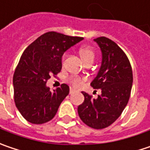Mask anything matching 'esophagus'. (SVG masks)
Returning a JSON list of instances; mask_svg holds the SVG:
<instances>
[{"instance_id":"obj_1","label":"esophagus","mask_w":150,"mask_h":150,"mask_svg":"<svg viewBox=\"0 0 150 150\" xmlns=\"http://www.w3.org/2000/svg\"><path fill=\"white\" fill-rule=\"evenodd\" d=\"M75 92V90L74 88H70V90H69V93L70 94H72V93H74Z\"/></svg>"}]
</instances>
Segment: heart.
I'll return each instance as SVG.
<instances>
[{
	"instance_id": "1",
	"label": "heart",
	"mask_w": 150,
	"mask_h": 150,
	"mask_svg": "<svg viewBox=\"0 0 150 150\" xmlns=\"http://www.w3.org/2000/svg\"><path fill=\"white\" fill-rule=\"evenodd\" d=\"M79 54L81 57V59L84 62L89 59H93L95 57V52L93 48L89 47H81L79 49ZM84 79L78 77V76H74L70 78V83L72 84L75 87H79L81 86L83 83Z\"/></svg>"
}]
</instances>
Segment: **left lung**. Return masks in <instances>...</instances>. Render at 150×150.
I'll return each mask as SVG.
<instances>
[{"label": "left lung", "instance_id": "left-lung-1", "mask_svg": "<svg viewBox=\"0 0 150 150\" xmlns=\"http://www.w3.org/2000/svg\"><path fill=\"white\" fill-rule=\"evenodd\" d=\"M94 41L101 50L102 63L91 86L101 89V94L93 98L82 92L85 99L78 106V114L88 127L103 129L114 123L126 108L133 78L129 59L115 42L104 36Z\"/></svg>", "mask_w": 150, "mask_h": 150}]
</instances>
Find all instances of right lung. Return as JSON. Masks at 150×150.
<instances>
[{
  "mask_svg": "<svg viewBox=\"0 0 150 150\" xmlns=\"http://www.w3.org/2000/svg\"><path fill=\"white\" fill-rule=\"evenodd\" d=\"M83 40L51 31L43 34L24 50L13 75L14 102L22 116L32 124L52 119L69 93L62 84L51 92L47 81L62 69V57L69 48Z\"/></svg>",
  "mask_w": 150,
  "mask_h": 150,
  "instance_id": "1",
  "label": "right lung"
}]
</instances>
